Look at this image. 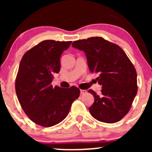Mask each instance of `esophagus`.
<instances>
[{"label": "esophagus", "instance_id": "esophagus-1", "mask_svg": "<svg viewBox=\"0 0 152 152\" xmlns=\"http://www.w3.org/2000/svg\"><path fill=\"white\" fill-rule=\"evenodd\" d=\"M87 92L86 90H83V89H80V93H81V94H86Z\"/></svg>", "mask_w": 152, "mask_h": 152}]
</instances>
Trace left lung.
I'll return each instance as SVG.
<instances>
[{
	"instance_id": "8db88e82",
	"label": "left lung",
	"mask_w": 152,
	"mask_h": 152,
	"mask_svg": "<svg viewBox=\"0 0 152 152\" xmlns=\"http://www.w3.org/2000/svg\"><path fill=\"white\" fill-rule=\"evenodd\" d=\"M72 46L84 52L89 71L99 74L96 80L102 86L100 95L88 90L94 96L89 107L91 116L105 123L120 121L137 93V75L132 63L121 47L102 37L75 41Z\"/></svg>"
}]
</instances>
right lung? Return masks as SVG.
<instances>
[{"mask_svg":"<svg viewBox=\"0 0 152 152\" xmlns=\"http://www.w3.org/2000/svg\"><path fill=\"white\" fill-rule=\"evenodd\" d=\"M72 41L46 40L24 54L15 79V92L25 114L36 124L50 127L66 117L78 98L76 86L62 88L51 82L60 71V57Z\"/></svg>","mask_w":152,"mask_h":152,"instance_id":"obj_1","label":"right lung"}]
</instances>
